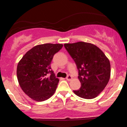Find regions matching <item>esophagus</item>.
<instances>
[{"instance_id":"1","label":"esophagus","mask_w":127,"mask_h":127,"mask_svg":"<svg viewBox=\"0 0 127 127\" xmlns=\"http://www.w3.org/2000/svg\"><path fill=\"white\" fill-rule=\"evenodd\" d=\"M72 77L70 75H68L67 77L66 78V79L67 80V81H71V80H72Z\"/></svg>"}]
</instances>
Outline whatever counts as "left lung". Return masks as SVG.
Returning a JSON list of instances; mask_svg holds the SVG:
<instances>
[{
  "label": "left lung",
  "instance_id": "obj_1",
  "mask_svg": "<svg viewBox=\"0 0 127 127\" xmlns=\"http://www.w3.org/2000/svg\"><path fill=\"white\" fill-rule=\"evenodd\" d=\"M65 48L75 61L79 71L81 88L74 93L85 99L97 97L108 84L110 64L102 51L91 43H64Z\"/></svg>",
  "mask_w": 127,
  "mask_h": 127
}]
</instances>
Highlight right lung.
Returning <instances> with one entry per match:
<instances>
[{
	"label": "right lung",
	"mask_w": 127,
	"mask_h": 127,
	"mask_svg": "<svg viewBox=\"0 0 127 127\" xmlns=\"http://www.w3.org/2000/svg\"><path fill=\"white\" fill-rule=\"evenodd\" d=\"M63 46L60 43L36 45L26 52L18 62L17 75L19 85L32 100L45 101L56 91L59 79L51 70V63L54 55Z\"/></svg>",
	"instance_id": "right-lung-1"
}]
</instances>
